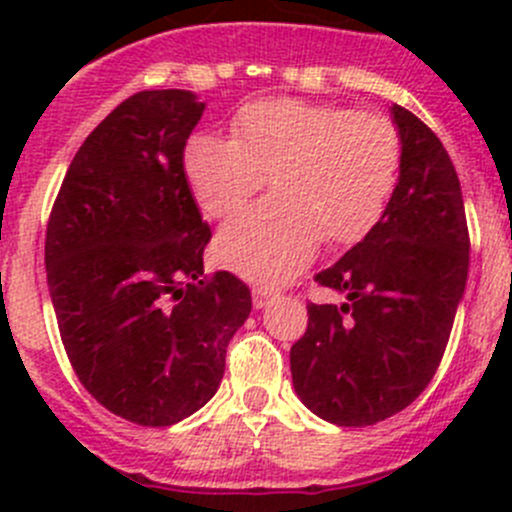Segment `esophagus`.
I'll return each mask as SVG.
<instances>
[{"label":"esophagus","instance_id":"obj_1","mask_svg":"<svg viewBox=\"0 0 512 512\" xmlns=\"http://www.w3.org/2000/svg\"><path fill=\"white\" fill-rule=\"evenodd\" d=\"M277 294H280V289H275L270 285H255L252 287V304L260 309V307H265L272 297H277Z\"/></svg>","mask_w":512,"mask_h":512}]
</instances>
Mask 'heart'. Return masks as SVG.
Listing matches in <instances>:
<instances>
[{"label": "heart", "instance_id": "heart-1", "mask_svg": "<svg viewBox=\"0 0 512 512\" xmlns=\"http://www.w3.org/2000/svg\"><path fill=\"white\" fill-rule=\"evenodd\" d=\"M185 173L210 218L237 213L270 175L275 198L227 223L215 250L237 275L277 282L322 237L354 245L374 230L399 183L401 136L381 113L270 98L237 113L232 138H190Z\"/></svg>", "mask_w": 512, "mask_h": 512}]
</instances>
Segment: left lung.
Segmentation results:
<instances>
[{"label": "left lung", "mask_w": 512, "mask_h": 512, "mask_svg": "<svg viewBox=\"0 0 512 512\" xmlns=\"http://www.w3.org/2000/svg\"><path fill=\"white\" fill-rule=\"evenodd\" d=\"M401 175L374 230L319 287L344 304H307V332L289 349L302 404L337 426L364 428L411 406L436 374L468 277L461 183L436 133L394 106Z\"/></svg>", "instance_id": "1"}]
</instances>
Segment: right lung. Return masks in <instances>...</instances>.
<instances>
[{"label": "right lung", "mask_w": 512, "mask_h": 512, "mask_svg": "<svg viewBox=\"0 0 512 512\" xmlns=\"http://www.w3.org/2000/svg\"><path fill=\"white\" fill-rule=\"evenodd\" d=\"M205 103L138 91L81 143L46 225L44 262L61 342L84 389L138 426H170L208 404L250 289L203 277L213 232L185 178Z\"/></svg>", "instance_id": "obj_1"}]
</instances>
